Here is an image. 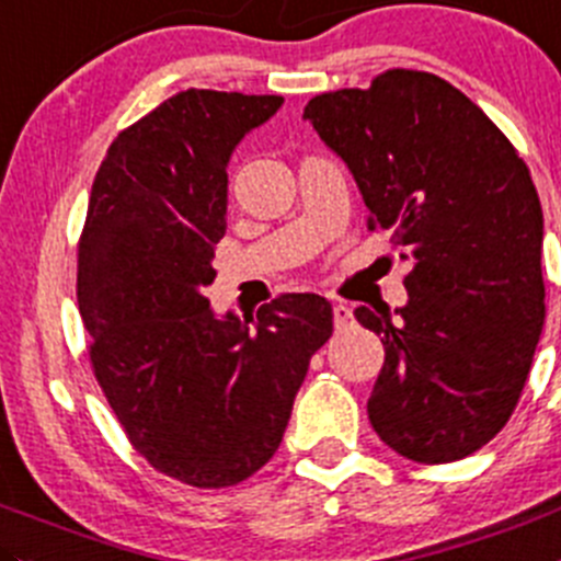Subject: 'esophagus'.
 I'll return each mask as SVG.
<instances>
[{
  "mask_svg": "<svg viewBox=\"0 0 561 561\" xmlns=\"http://www.w3.org/2000/svg\"><path fill=\"white\" fill-rule=\"evenodd\" d=\"M333 322H335V328L344 330L346 324L352 322V308L344 306V302H335V306H333Z\"/></svg>",
  "mask_w": 561,
  "mask_h": 561,
  "instance_id": "1",
  "label": "esophagus"
}]
</instances>
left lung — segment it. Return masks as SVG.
I'll return each mask as SVG.
<instances>
[{"instance_id": "8db88e82", "label": "left lung", "mask_w": 561, "mask_h": 561, "mask_svg": "<svg viewBox=\"0 0 561 561\" xmlns=\"http://www.w3.org/2000/svg\"><path fill=\"white\" fill-rule=\"evenodd\" d=\"M350 168L369 228L410 261L408 302L360 306L386 364L369 397L382 444L415 462H455L510 421L546 319L542 209L529 168L455 84L386 71L302 112Z\"/></svg>"}]
</instances>
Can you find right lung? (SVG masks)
Wrapping results in <instances>:
<instances>
[{
    "label": "right lung",
    "instance_id": "right-lung-1",
    "mask_svg": "<svg viewBox=\"0 0 561 561\" xmlns=\"http://www.w3.org/2000/svg\"><path fill=\"white\" fill-rule=\"evenodd\" d=\"M284 99L184 90L115 137L79 242L90 364L131 446L192 488L253 477L284 440L311 355L333 333L319 295L217 317L204 295L226 237L228 162Z\"/></svg>",
    "mask_w": 561,
    "mask_h": 561
}]
</instances>
